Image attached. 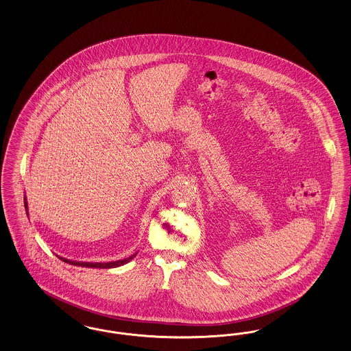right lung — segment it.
Returning <instances> with one entry per match:
<instances>
[{"label":"right lung","instance_id":"obj_1","mask_svg":"<svg viewBox=\"0 0 351 351\" xmlns=\"http://www.w3.org/2000/svg\"><path fill=\"white\" fill-rule=\"evenodd\" d=\"M25 208H26V214L29 215V206H27V199L25 197ZM137 253L130 256L128 258L119 259V261H112V262H81V261H72V259L62 258L59 257L61 261H64L65 263L69 265H75V266H81V267H90V269H112V267H119L125 263H128L134 257H136Z\"/></svg>","mask_w":351,"mask_h":351}]
</instances>
